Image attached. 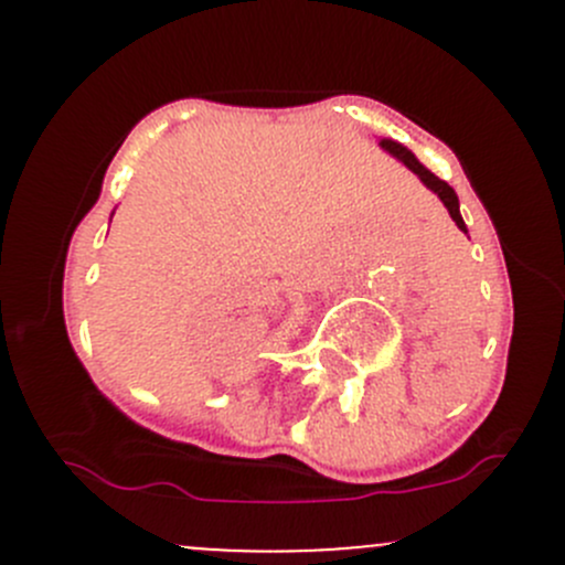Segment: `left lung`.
<instances>
[{
  "label": "left lung",
  "instance_id": "obj_1",
  "mask_svg": "<svg viewBox=\"0 0 565 565\" xmlns=\"http://www.w3.org/2000/svg\"><path fill=\"white\" fill-rule=\"evenodd\" d=\"M380 147H383V150H388L393 158H398V161H402L404 167L413 169V172L420 177V182H424L426 188H431V191H435L437 196H440V202L446 204L448 213H451V218L457 221L459 230H461V232H467L465 221H461V213H459V199H457V193H454V188L448 185L446 180H440V177H437V174H431L429 169H426L424 163H420L418 158H415L413 152L407 150V147L398 145V141H393V139H383V141H380Z\"/></svg>",
  "mask_w": 565,
  "mask_h": 565
}]
</instances>
